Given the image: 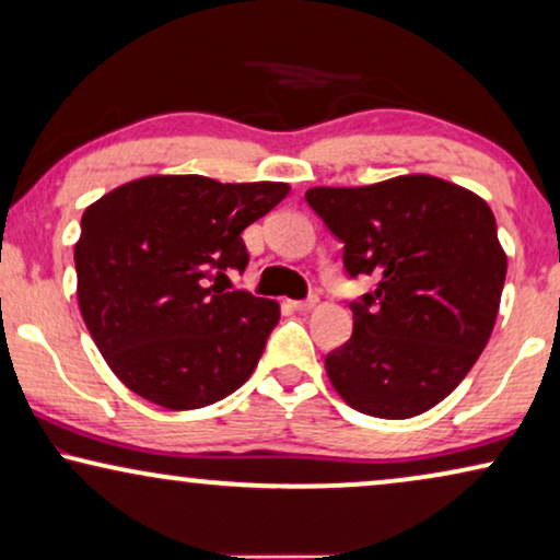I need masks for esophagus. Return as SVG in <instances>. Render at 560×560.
Returning <instances> with one entry per match:
<instances>
[{
	"mask_svg": "<svg viewBox=\"0 0 560 560\" xmlns=\"http://www.w3.org/2000/svg\"><path fill=\"white\" fill-rule=\"evenodd\" d=\"M316 305H318V298L311 295V298H305V301H293V303H290V308H293V311H313Z\"/></svg>",
	"mask_w": 560,
	"mask_h": 560,
	"instance_id": "obj_1",
	"label": "esophagus"
}]
</instances>
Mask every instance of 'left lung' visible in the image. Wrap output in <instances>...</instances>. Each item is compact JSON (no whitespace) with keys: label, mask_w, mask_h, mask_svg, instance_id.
Masks as SVG:
<instances>
[{"label":"left lung","mask_w":560,"mask_h":560,"mask_svg":"<svg viewBox=\"0 0 560 560\" xmlns=\"http://www.w3.org/2000/svg\"><path fill=\"white\" fill-rule=\"evenodd\" d=\"M305 201L343 242L351 278H377L372 293L349 303L351 339L326 357L334 389L374 418L431 410L492 336L508 275L492 209L471 190L420 173L308 188Z\"/></svg>","instance_id":"obj_1"}]
</instances>
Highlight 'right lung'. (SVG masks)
<instances>
[{"label": "right lung", "instance_id": "add662e5", "mask_svg": "<svg viewBox=\"0 0 560 560\" xmlns=\"http://www.w3.org/2000/svg\"><path fill=\"white\" fill-rule=\"evenodd\" d=\"M290 194L288 183L148 175L83 211L75 242L79 308L109 370L144 400L196 410L240 389L280 305L232 290L249 262L242 232Z\"/></svg>", "mask_w": 560, "mask_h": 560}]
</instances>
